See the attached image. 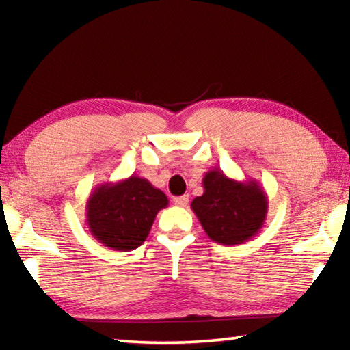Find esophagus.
Instances as JSON below:
<instances>
[{"label":"esophagus","mask_w":350,"mask_h":350,"mask_svg":"<svg viewBox=\"0 0 350 350\" xmlns=\"http://www.w3.org/2000/svg\"><path fill=\"white\" fill-rule=\"evenodd\" d=\"M173 202L177 206H187L188 205V196H187V194H183V196H177V198L173 199Z\"/></svg>","instance_id":"34e87169"}]
</instances>
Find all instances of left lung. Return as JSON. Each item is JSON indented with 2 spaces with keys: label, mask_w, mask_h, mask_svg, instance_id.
<instances>
[{
  "label": "left lung",
  "mask_w": 350,
  "mask_h": 350,
  "mask_svg": "<svg viewBox=\"0 0 350 350\" xmlns=\"http://www.w3.org/2000/svg\"><path fill=\"white\" fill-rule=\"evenodd\" d=\"M204 194L193 199L191 210L211 241L238 245L264 227L269 200L258 180H234L211 170L202 179Z\"/></svg>",
  "instance_id": "obj_1"
}]
</instances>
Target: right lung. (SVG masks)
<instances>
[{"label":"right lung","instance_id":"add662e5","mask_svg":"<svg viewBox=\"0 0 350 350\" xmlns=\"http://www.w3.org/2000/svg\"><path fill=\"white\" fill-rule=\"evenodd\" d=\"M168 198L144 177L131 176L116 183H102L86 204V225L100 244L116 252H129L144 244L157 213Z\"/></svg>","mask_w":350,"mask_h":350}]
</instances>
